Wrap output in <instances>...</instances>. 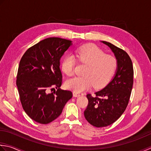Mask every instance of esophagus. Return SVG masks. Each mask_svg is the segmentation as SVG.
<instances>
[{
	"mask_svg": "<svg viewBox=\"0 0 151 151\" xmlns=\"http://www.w3.org/2000/svg\"><path fill=\"white\" fill-rule=\"evenodd\" d=\"M73 96H75V97H78V96H79L80 94L79 93H76V92H73Z\"/></svg>",
	"mask_w": 151,
	"mask_h": 151,
	"instance_id": "esophagus-1",
	"label": "esophagus"
}]
</instances>
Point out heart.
<instances>
[{
	"label": "heart",
	"mask_w": 151,
	"mask_h": 151,
	"mask_svg": "<svg viewBox=\"0 0 151 151\" xmlns=\"http://www.w3.org/2000/svg\"><path fill=\"white\" fill-rule=\"evenodd\" d=\"M79 63L87 65L83 76H75L66 81V87L76 93H81L94 85L99 88L108 83L114 73L116 61L111 55H105L97 46L92 44L78 47L75 52ZM76 59L72 55H66L61 62V70L67 76L73 75Z\"/></svg>",
	"instance_id": "obj_1"
}]
</instances>
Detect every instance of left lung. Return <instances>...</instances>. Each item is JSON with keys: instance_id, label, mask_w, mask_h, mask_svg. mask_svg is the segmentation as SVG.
Here are the masks:
<instances>
[{"instance_id": "left-lung-1", "label": "left lung", "mask_w": 151, "mask_h": 151, "mask_svg": "<svg viewBox=\"0 0 151 151\" xmlns=\"http://www.w3.org/2000/svg\"><path fill=\"white\" fill-rule=\"evenodd\" d=\"M116 57L117 68L114 78L95 96L88 94V104L84 111L86 120L95 127L113 124L125 111L128 104L134 83V69L130 57L122 49L102 41Z\"/></svg>"}]
</instances>
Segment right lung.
<instances>
[{
  "instance_id": "add662e5",
  "label": "right lung",
  "mask_w": 151,
  "mask_h": 151,
  "mask_svg": "<svg viewBox=\"0 0 151 151\" xmlns=\"http://www.w3.org/2000/svg\"><path fill=\"white\" fill-rule=\"evenodd\" d=\"M72 44L68 40L48 38L29 48L21 58L16 80L20 101L25 113L37 122L53 121L73 96L70 91L60 88V59ZM55 87L57 91L48 93Z\"/></svg>"
}]
</instances>
